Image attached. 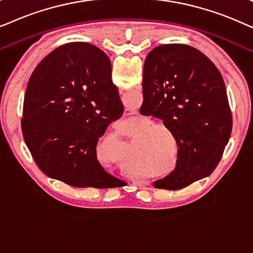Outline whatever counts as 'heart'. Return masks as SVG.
<instances>
[{
    "label": "heart",
    "instance_id": "obj_1",
    "mask_svg": "<svg viewBox=\"0 0 253 253\" xmlns=\"http://www.w3.org/2000/svg\"><path fill=\"white\" fill-rule=\"evenodd\" d=\"M136 133V140H138L136 143L137 157L140 160L151 159L155 170H164L168 168L172 161L171 157L164 154L162 151H159V147H161L164 140L168 138L167 133L169 136H172V131L162 123L152 124L151 120L139 119L137 120L134 126L126 130L127 136H134Z\"/></svg>",
    "mask_w": 253,
    "mask_h": 253
}]
</instances>
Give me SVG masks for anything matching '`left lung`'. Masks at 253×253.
Here are the masks:
<instances>
[{
  "label": "left lung",
  "mask_w": 253,
  "mask_h": 253,
  "mask_svg": "<svg viewBox=\"0 0 253 253\" xmlns=\"http://www.w3.org/2000/svg\"><path fill=\"white\" fill-rule=\"evenodd\" d=\"M144 115L160 119L177 144L176 167L155 188L178 190L211 175L229 140L233 117L221 74L202 51L168 43L144 64Z\"/></svg>",
  "instance_id": "obj_1"
}]
</instances>
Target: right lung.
Segmentation results:
<instances>
[{
	"instance_id": "right-lung-1",
	"label": "right lung",
	"mask_w": 253,
	"mask_h": 253,
	"mask_svg": "<svg viewBox=\"0 0 253 253\" xmlns=\"http://www.w3.org/2000/svg\"><path fill=\"white\" fill-rule=\"evenodd\" d=\"M112 64L87 42L57 47L34 69L24 99L22 130L41 170L75 188H115L124 181L96 158V144L123 114Z\"/></svg>"
}]
</instances>
